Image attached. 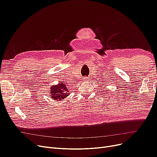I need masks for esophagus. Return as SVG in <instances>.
<instances>
[{
	"label": "esophagus",
	"mask_w": 157,
	"mask_h": 157,
	"mask_svg": "<svg viewBox=\"0 0 157 157\" xmlns=\"http://www.w3.org/2000/svg\"><path fill=\"white\" fill-rule=\"evenodd\" d=\"M85 79V81H86V79H87V78H86V77H85V78H84V79Z\"/></svg>",
	"instance_id": "34e87169"
}]
</instances>
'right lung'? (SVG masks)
I'll list each match as a JSON object with an SVG mask.
<instances>
[{
    "instance_id": "right-lung-1",
    "label": "right lung",
    "mask_w": 157,
    "mask_h": 157,
    "mask_svg": "<svg viewBox=\"0 0 157 157\" xmlns=\"http://www.w3.org/2000/svg\"><path fill=\"white\" fill-rule=\"evenodd\" d=\"M66 86L67 85H65L64 82H63V83H59V85L51 87L50 94L53 100L62 101L69 95V90Z\"/></svg>"
}]
</instances>
